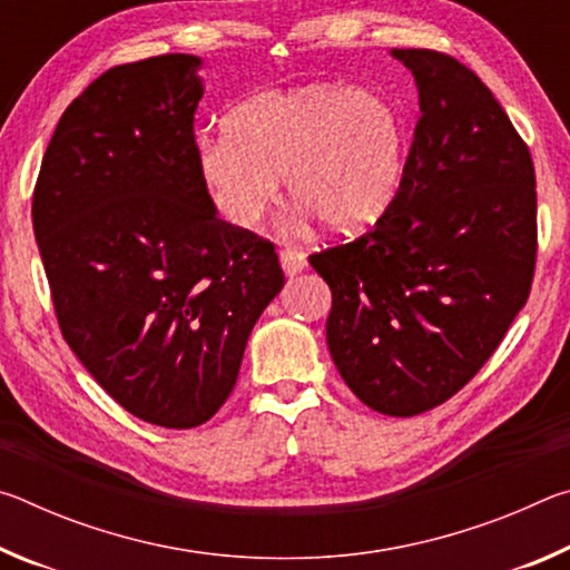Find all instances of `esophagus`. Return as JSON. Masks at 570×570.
<instances>
[{"label":"esophagus","instance_id":"esophagus-1","mask_svg":"<svg viewBox=\"0 0 570 570\" xmlns=\"http://www.w3.org/2000/svg\"><path fill=\"white\" fill-rule=\"evenodd\" d=\"M278 262H282V268L286 276H296L306 268V256L302 254V250H296L292 246H286L282 254H278Z\"/></svg>","mask_w":570,"mask_h":570}]
</instances>
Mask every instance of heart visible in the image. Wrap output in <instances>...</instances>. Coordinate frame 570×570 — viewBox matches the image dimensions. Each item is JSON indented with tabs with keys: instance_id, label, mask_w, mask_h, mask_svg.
I'll list each match as a JSON object with an SVG mask.
<instances>
[{
	"instance_id": "obj_1",
	"label": "heart",
	"mask_w": 570,
	"mask_h": 570,
	"mask_svg": "<svg viewBox=\"0 0 570 570\" xmlns=\"http://www.w3.org/2000/svg\"><path fill=\"white\" fill-rule=\"evenodd\" d=\"M404 160V125L384 95L324 82L240 102L228 132L196 148L198 178L234 228L256 226L286 176L298 214L342 234L360 230L392 206Z\"/></svg>"
}]
</instances>
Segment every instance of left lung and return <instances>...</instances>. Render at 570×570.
I'll use <instances>...</instances> for the list:
<instances>
[{
	"label": "left lung",
	"mask_w": 570,
	"mask_h": 570,
	"mask_svg": "<svg viewBox=\"0 0 570 570\" xmlns=\"http://www.w3.org/2000/svg\"><path fill=\"white\" fill-rule=\"evenodd\" d=\"M390 55L420 98L402 186L370 234L308 264L332 288L326 344L346 387L412 417L465 387L525 306L535 173L475 72L432 50Z\"/></svg>",
	"instance_id": "obj_1"
}]
</instances>
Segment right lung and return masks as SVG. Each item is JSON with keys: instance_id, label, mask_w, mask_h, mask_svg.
<instances>
[{"instance_id": "right-lung-1", "label": "right lung", "mask_w": 570, "mask_h": 570, "mask_svg": "<svg viewBox=\"0 0 570 570\" xmlns=\"http://www.w3.org/2000/svg\"><path fill=\"white\" fill-rule=\"evenodd\" d=\"M204 60L112 67L57 122L32 226L65 342L142 422H208L284 288L274 244L218 218L196 170Z\"/></svg>"}]
</instances>
